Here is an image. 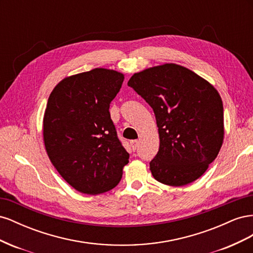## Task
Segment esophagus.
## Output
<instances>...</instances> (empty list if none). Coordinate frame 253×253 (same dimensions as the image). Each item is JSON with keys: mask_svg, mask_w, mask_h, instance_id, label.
Here are the masks:
<instances>
[{"mask_svg": "<svg viewBox=\"0 0 253 253\" xmlns=\"http://www.w3.org/2000/svg\"><path fill=\"white\" fill-rule=\"evenodd\" d=\"M131 147H132V149H133V151H135L137 148H138V144H139V141L138 140H132L131 142Z\"/></svg>", "mask_w": 253, "mask_h": 253, "instance_id": "esophagus-1", "label": "esophagus"}]
</instances>
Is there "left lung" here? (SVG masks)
I'll return each mask as SVG.
<instances>
[{
  "instance_id": "1",
  "label": "left lung",
  "mask_w": 253,
  "mask_h": 253,
  "mask_svg": "<svg viewBox=\"0 0 253 253\" xmlns=\"http://www.w3.org/2000/svg\"><path fill=\"white\" fill-rule=\"evenodd\" d=\"M127 85L155 114L160 144L150 163L153 177L173 187L200 178L224 140V108L216 88L174 63L136 73Z\"/></svg>"
}]
</instances>
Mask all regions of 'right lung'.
<instances>
[{
	"mask_svg": "<svg viewBox=\"0 0 253 253\" xmlns=\"http://www.w3.org/2000/svg\"><path fill=\"white\" fill-rule=\"evenodd\" d=\"M124 80L119 72L94 68L61 80L49 95L45 150L59 174L81 193L112 190L128 163L109 112Z\"/></svg>",
	"mask_w": 253,
	"mask_h": 253,
	"instance_id": "obj_1",
	"label": "right lung"
}]
</instances>
